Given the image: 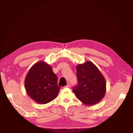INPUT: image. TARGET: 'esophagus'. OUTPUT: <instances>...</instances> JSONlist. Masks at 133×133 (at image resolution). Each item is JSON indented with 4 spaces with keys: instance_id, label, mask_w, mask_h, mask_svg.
<instances>
[{
    "instance_id": "esophagus-1",
    "label": "esophagus",
    "mask_w": 133,
    "mask_h": 133,
    "mask_svg": "<svg viewBox=\"0 0 133 133\" xmlns=\"http://www.w3.org/2000/svg\"><path fill=\"white\" fill-rule=\"evenodd\" d=\"M70 87V83H68L67 85L65 87V88H69Z\"/></svg>"
}]
</instances>
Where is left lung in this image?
I'll use <instances>...</instances> for the list:
<instances>
[{"mask_svg": "<svg viewBox=\"0 0 133 133\" xmlns=\"http://www.w3.org/2000/svg\"><path fill=\"white\" fill-rule=\"evenodd\" d=\"M78 84L73 89L80 102L93 105L103 99L106 93V80L94 64L87 61L76 66Z\"/></svg>", "mask_w": 133, "mask_h": 133, "instance_id": "left-lung-1", "label": "left lung"}]
</instances>
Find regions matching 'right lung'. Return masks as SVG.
<instances>
[{
	"label": "right lung",
	"instance_id": "add662e5",
	"mask_svg": "<svg viewBox=\"0 0 133 133\" xmlns=\"http://www.w3.org/2000/svg\"><path fill=\"white\" fill-rule=\"evenodd\" d=\"M24 86L28 96L40 104L53 100L60 89L51 65L44 61L36 63L30 68L25 78Z\"/></svg>",
	"mask_w": 133,
	"mask_h": 133
}]
</instances>
